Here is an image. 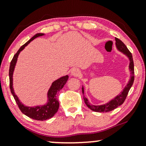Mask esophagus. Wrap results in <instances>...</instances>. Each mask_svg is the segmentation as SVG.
<instances>
[{"label":"esophagus","instance_id":"esophagus-1","mask_svg":"<svg viewBox=\"0 0 146 146\" xmlns=\"http://www.w3.org/2000/svg\"><path fill=\"white\" fill-rule=\"evenodd\" d=\"M71 74L73 75V76H75V77H78L80 75V71L78 68H72L71 71Z\"/></svg>","mask_w":146,"mask_h":146}]
</instances>
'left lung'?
Listing matches in <instances>:
<instances>
[{
    "label": "left lung",
    "instance_id": "8db88e82",
    "mask_svg": "<svg viewBox=\"0 0 146 146\" xmlns=\"http://www.w3.org/2000/svg\"><path fill=\"white\" fill-rule=\"evenodd\" d=\"M115 45H116L117 49L119 51L121 52L123 54H124L129 60V71L130 72V80H128V83L125 85L124 88L123 90L120 93L119 95H117L116 97H115L113 100H110V102H107L106 104L102 105H93L90 103L89 101L88 100L86 97L84 95V88L82 86V93L84 95V100L85 104L90 110H93L95 112H99V113H106V112L111 111L115 108H117L118 106H119L120 105H121L123 103V102L125 101V98H126L127 95H128L129 90H130V88H131L132 84L134 82V79H135V72H134V62H133V59H132V56L128 48L126 47V46L123 44V42L121 40H120L118 38H115Z\"/></svg>",
    "mask_w": 146,
    "mask_h": 146
}]
</instances>
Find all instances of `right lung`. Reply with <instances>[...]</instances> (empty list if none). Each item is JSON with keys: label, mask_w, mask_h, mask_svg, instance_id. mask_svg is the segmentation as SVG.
Listing matches in <instances>:
<instances>
[{"label": "right lung", "mask_w": 146, "mask_h": 146, "mask_svg": "<svg viewBox=\"0 0 146 146\" xmlns=\"http://www.w3.org/2000/svg\"><path fill=\"white\" fill-rule=\"evenodd\" d=\"M44 35V33H37L19 48L17 53L14 55V58L10 63L9 71L10 90H11V94L14 96V100H16V104L19 107L20 110H21L22 113L27 117L33 119L40 120V121H44V120L51 118L58 112V108H59V102L57 98V94L59 93L60 90L63 88L65 84L66 83L68 79V75H66L61 77V78H58V80H55L51 84V86H50L47 92V101L45 104L38 105L36 106H27L20 101L17 95L15 94L14 88H13V74H14V68L16 66V62H17L18 57L19 56L20 53L24 49L25 46H27L35 38L40 36H42Z\"/></svg>", "instance_id": "1"}]
</instances>
